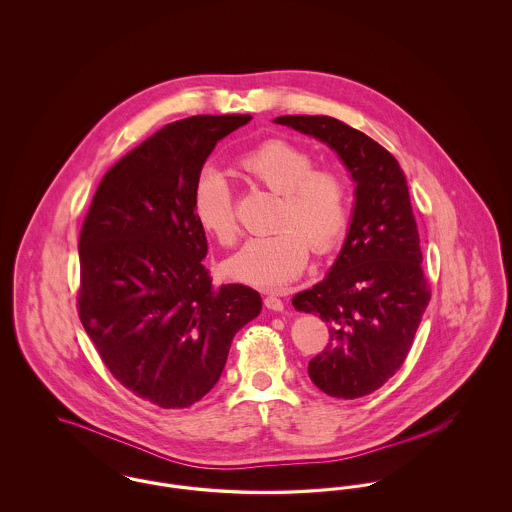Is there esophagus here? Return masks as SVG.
Returning a JSON list of instances; mask_svg holds the SVG:
<instances>
[{
	"instance_id": "1",
	"label": "esophagus",
	"mask_w": 512,
	"mask_h": 512,
	"mask_svg": "<svg viewBox=\"0 0 512 512\" xmlns=\"http://www.w3.org/2000/svg\"><path fill=\"white\" fill-rule=\"evenodd\" d=\"M264 305L270 308V310H275V312H281V310H283V301H281L279 297H275V295H268V297L264 299Z\"/></svg>"
}]
</instances>
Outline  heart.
<instances>
[{"mask_svg": "<svg viewBox=\"0 0 512 512\" xmlns=\"http://www.w3.org/2000/svg\"><path fill=\"white\" fill-rule=\"evenodd\" d=\"M242 176L273 194L275 231L246 240L225 264L233 279L262 289H283L305 270L308 248L330 252L345 235L349 223V188L332 167H312L303 147L285 139H268L237 161ZM198 225L223 246L235 244L239 223L229 182L215 171L198 178L192 194Z\"/></svg>", "mask_w": 512, "mask_h": 512, "instance_id": "1", "label": "heart"}]
</instances>
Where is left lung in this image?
I'll use <instances>...</instances> for the list:
<instances>
[{
	"instance_id": "left-lung-1",
	"label": "left lung",
	"mask_w": 512,
	"mask_h": 512,
	"mask_svg": "<svg viewBox=\"0 0 512 512\" xmlns=\"http://www.w3.org/2000/svg\"><path fill=\"white\" fill-rule=\"evenodd\" d=\"M275 122L328 143L357 182L336 264L324 281L297 293L293 307L318 314L330 332L308 363L310 380L332 398H363L400 371L431 301L406 174L390 151L336 118Z\"/></svg>"
}]
</instances>
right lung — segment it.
Returning <instances> with one entry per match:
<instances>
[{"mask_svg": "<svg viewBox=\"0 0 512 512\" xmlns=\"http://www.w3.org/2000/svg\"><path fill=\"white\" fill-rule=\"evenodd\" d=\"M250 114L167 124L106 172L79 233L77 312L106 369L137 398L182 409L217 384L260 293L215 285L194 186L219 139Z\"/></svg>", "mask_w": 512, "mask_h": 512, "instance_id": "1", "label": "right lung"}]
</instances>
